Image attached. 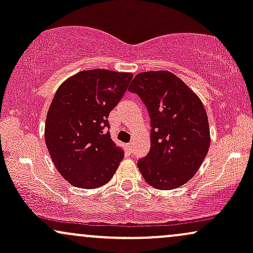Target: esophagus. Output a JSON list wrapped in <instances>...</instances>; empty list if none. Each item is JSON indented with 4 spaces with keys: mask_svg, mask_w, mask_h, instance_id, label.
Masks as SVG:
<instances>
[{
    "mask_svg": "<svg viewBox=\"0 0 253 253\" xmlns=\"http://www.w3.org/2000/svg\"><path fill=\"white\" fill-rule=\"evenodd\" d=\"M127 149H128L129 151L133 150V143H128L127 144Z\"/></svg>",
    "mask_w": 253,
    "mask_h": 253,
    "instance_id": "34e87169",
    "label": "esophagus"
}]
</instances>
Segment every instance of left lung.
<instances>
[{
	"mask_svg": "<svg viewBox=\"0 0 253 253\" xmlns=\"http://www.w3.org/2000/svg\"><path fill=\"white\" fill-rule=\"evenodd\" d=\"M128 91L138 95L151 123L150 152L138 161L151 187L170 190L195 175L210 149V127L200 98L169 71L141 72Z\"/></svg>",
	"mask_w": 253,
	"mask_h": 253,
	"instance_id": "1",
	"label": "left lung"
}]
</instances>
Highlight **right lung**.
I'll return each mask as SVG.
<instances>
[{"instance_id":"1","label":"right lung","mask_w":253,"mask_h":253,"mask_svg":"<svg viewBox=\"0 0 253 253\" xmlns=\"http://www.w3.org/2000/svg\"><path fill=\"white\" fill-rule=\"evenodd\" d=\"M132 74L81 71L57 90L45 125V141L57 170L75 187H102L124 151L110 139L109 113L126 92Z\"/></svg>"}]
</instances>
